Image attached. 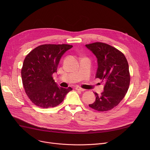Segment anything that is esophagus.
<instances>
[{"mask_svg": "<svg viewBox=\"0 0 150 150\" xmlns=\"http://www.w3.org/2000/svg\"><path fill=\"white\" fill-rule=\"evenodd\" d=\"M75 89L77 90V91H85V89L79 87V86H76V87L75 88Z\"/></svg>", "mask_w": 150, "mask_h": 150, "instance_id": "obj_1", "label": "esophagus"}]
</instances>
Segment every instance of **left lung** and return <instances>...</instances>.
<instances>
[{"label":"left lung","mask_w":150,"mask_h":150,"mask_svg":"<svg viewBox=\"0 0 150 150\" xmlns=\"http://www.w3.org/2000/svg\"><path fill=\"white\" fill-rule=\"evenodd\" d=\"M86 46L97 58L96 78L105 82L104 91L100 95L94 93L96 101L89 106L100 112L109 111L119 104L128 90V62L122 52L109 44L97 42Z\"/></svg>","instance_id":"1"}]
</instances>
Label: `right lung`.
Wrapping results in <instances>:
<instances>
[{
	"label": "right lung",
	"mask_w": 150,
	"mask_h": 150,
	"mask_svg": "<svg viewBox=\"0 0 150 150\" xmlns=\"http://www.w3.org/2000/svg\"><path fill=\"white\" fill-rule=\"evenodd\" d=\"M73 46L69 44H43L26 56L21 69L22 84L28 97L38 107L49 108L59 105L72 88H63L54 82L59 60Z\"/></svg>",
	"instance_id": "right-lung-1"
}]
</instances>
